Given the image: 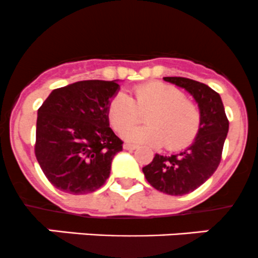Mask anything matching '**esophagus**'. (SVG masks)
Instances as JSON below:
<instances>
[{
	"mask_svg": "<svg viewBox=\"0 0 258 258\" xmlns=\"http://www.w3.org/2000/svg\"><path fill=\"white\" fill-rule=\"evenodd\" d=\"M124 149H125V150H134V149H137V145L129 144V143H126V144H124Z\"/></svg>",
	"mask_w": 258,
	"mask_h": 258,
	"instance_id": "34e87169",
	"label": "esophagus"
}]
</instances>
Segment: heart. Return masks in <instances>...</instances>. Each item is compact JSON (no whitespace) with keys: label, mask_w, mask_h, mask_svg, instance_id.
<instances>
[{"label":"heart","mask_w":258,"mask_h":258,"mask_svg":"<svg viewBox=\"0 0 258 258\" xmlns=\"http://www.w3.org/2000/svg\"><path fill=\"white\" fill-rule=\"evenodd\" d=\"M147 111L145 126L127 130ZM108 119L114 130L133 143L164 144L167 149H179L189 144L201 125L198 106L179 89L162 81H150L133 89V98L118 93L108 104Z\"/></svg>","instance_id":"heart-1"}]
</instances>
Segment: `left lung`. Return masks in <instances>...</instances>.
I'll list each match as a JSON object with an SVG mask.
<instances>
[{
    "instance_id": "1",
    "label": "left lung",
    "mask_w": 258,
    "mask_h": 258,
    "mask_svg": "<svg viewBox=\"0 0 258 258\" xmlns=\"http://www.w3.org/2000/svg\"><path fill=\"white\" fill-rule=\"evenodd\" d=\"M165 81L187 90L201 113V125L192 144L172 155L155 154L143 173L152 187L170 196H183L202 185L219 165L228 119L218 93L187 78L167 76Z\"/></svg>"
}]
</instances>
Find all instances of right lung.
<instances>
[{
    "mask_svg": "<svg viewBox=\"0 0 258 258\" xmlns=\"http://www.w3.org/2000/svg\"><path fill=\"white\" fill-rule=\"evenodd\" d=\"M118 80H85L51 91L37 111L35 154L51 184L70 195L104 185L123 142L109 126Z\"/></svg>",
    "mask_w": 258,
    "mask_h": 258,
    "instance_id": "obj_1",
    "label": "right lung"
}]
</instances>
